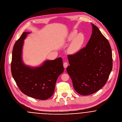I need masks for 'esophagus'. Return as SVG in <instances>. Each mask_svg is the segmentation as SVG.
<instances>
[{"label": "esophagus", "mask_w": 122, "mask_h": 122, "mask_svg": "<svg viewBox=\"0 0 122 122\" xmlns=\"http://www.w3.org/2000/svg\"><path fill=\"white\" fill-rule=\"evenodd\" d=\"M68 65V64L67 62H64V67L65 69H66Z\"/></svg>", "instance_id": "obj_1"}]
</instances>
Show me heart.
Here are the masks:
<instances>
[{
    "label": "heart",
    "instance_id": "obj_1",
    "mask_svg": "<svg viewBox=\"0 0 122 122\" xmlns=\"http://www.w3.org/2000/svg\"><path fill=\"white\" fill-rule=\"evenodd\" d=\"M67 42L71 43L68 48V52L70 54H74L78 52L85 42V37L83 34L73 30L70 32L66 38Z\"/></svg>",
    "mask_w": 122,
    "mask_h": 122
}]
</instances>
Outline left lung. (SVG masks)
I'll return each mask as SVG.
<instances>
[{"label": "left lung", "instance_id": "1", "mask_svg": "<svg viewBox=\"0 0 122 122\" xmlns=\"http://www.w3.org/2000/svg\"><path fill=\"white\" fill-rule=\"evenodd\" d=\"M91 37L86 46L68 55L67 72L77 93L86 96L95 93L106 84L112 68V52L108 40L92 23Z\"/></svg>", "mask_w": 122, "mask_h": 122}]
</instances>
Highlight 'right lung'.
I'll return each mask as SVG.
<instances>
[{
    "mask_svg": "<svg viewBox=\"0 0 122 122\" xmlns=\"http://www.w3.org/2000/svg\"><path fill=\"white\" fill-rule=\"evenodd\" d=\"M30 32H24L16 41L12 51V75L22 93L39 100H46L52 96L56 82L64 71L63 59L58 58L47 60L41 65L31 67L24 64L22 49L25 39Z\"/></svg>",
    "mask_w": 122,
    "mask_h": 122,
    "instance_id": "1",
    "label": "right lung"
}]
</instances>
